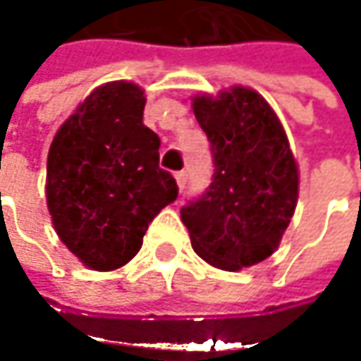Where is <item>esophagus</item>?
I'll return each instance as SVG.
<instances>
[{"instance_id":"obj_1","label":"esophagus","mask_w":361,"mask_h":361,"mask_svg":"<svg viewBox=\"0 0 361 361\" xmlns=\"http://www.w3.org/2000/svg\"><path fill=\"white\" fill-rule=\"evenodd\" d=\"M185 180H188V178H185V171H178V173H176V181H178V188H180V190H183Z\"/></svg>"}]
</instances>
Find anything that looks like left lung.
<instances>
[{
	"instance_id": "obj_1",
	"label": "left lung",
	"mask_w": 361,
	"mask_h": 361,
	"mask_svg": "<svg viewBox=\"0 0 361 361\" xmlns=\"http://www.w3.org/2000/svg\"><path fill=\"white\" fill-rule=\"evenodd\" d=\"M192 109L215 169L207 192L181 207V221L207 263L238 271L278 249L297 207V163L276 112L249 87L196 96Z\"/></svg>"
}]
</instances>
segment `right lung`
Segmentation results:
<instances>
[{
  "mask_svg": "<svg viewBox=\"0 0 361 361\" xmlns=\"http://www.w3.org/2000/svg\"><path fill=\"white\" fill-rule=\"evenodd\" d=\"M144 92L112 81L94 90L54 135L47 209L66 249L87 267L112 271L142 249L148 224L178 198L159 167V135L142 123Z\"/></svg>",
  "mask_w": 361,
  "mask_h": 361,
  "instance_id": "1",
  "label": "right lung"
}]
</instances>
